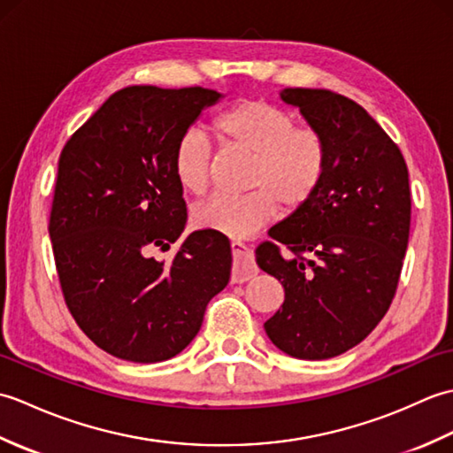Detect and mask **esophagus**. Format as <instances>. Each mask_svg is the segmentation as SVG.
<instances>
[{"mask_svg":"<svg viewBox=\"0 0 453 453\" xmlns=\"http://www.w3.org/2000/svg\"><path fill=\"white\" fill-rule=\"evenodd\" d=\"M232 255H234L232 282L242 284V282L251 280V278L258 273L251 249L242 242H232Z\"/></svg>","mask_w":453,"mask_h":453,"instance_id":"obj_1","label":"esophagus"}]
</instances>
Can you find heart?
Instances as JSON below:
<instances>
[{"label":"heart","mask_w":453,"mask_h":453,"mask_svg":"<svg viewBox=\"0 0 453 453\" xmlns=\"http://www.w3.org/2000/svg\"><path fill=\"white\" fill-rule=\"evenodd\" d=\"M214 130L224 150L251 153L243 196L214 195L192 211L202 229L229 237H247L278 216L303 210L326 175L329 150L319 130L296 127L294 117L263 99H243L219 112ZM214 148L202 130L192 128L173 151V171L190 195L206 192L211 180Z\"/></svg>","instance_id":"obj_1"}]
</instances>
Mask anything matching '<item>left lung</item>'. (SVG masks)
<instances>
[{"label":"left lung","mask_w":453,"mask_h":453,"mask_svg":"<svg viewBox=\"0 0 453 453\" xmlns=\"http://www.w3.org/2000/svg\"><path fill=\"white\" fill-rule=\"evenodd\" d=\"M280 97L321 132L329 161L310 204L271 227L273 242L255 251L286 294L265 331L294 358L326 360L362 342L393 302L409 245V171L358 103L302 88Z\"/></svg>","instance_id":"8db88e82"}]
</instances>
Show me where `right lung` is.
<instances>
[{
    "mask_svg": "<svg viewBox=\"0 0 453 453\" xmlns=\"http://www.w3.org/2000/svg\"><path fill=\"white\" fill-rule=\"evenodd\" d=\"M221 95L204 88H124L67 140L58 161L50 234L67 310L117 358L153 364L185 350L208 302L229 282L232 247L210 229L185 232L173 151Z\"/></svg>",
    "mask_w": 453,
    "mask_h": 453,
    "instance_id": "obj_1",
    "label": "right lung"
}]
</instances>
